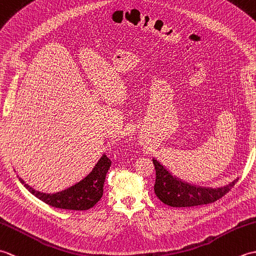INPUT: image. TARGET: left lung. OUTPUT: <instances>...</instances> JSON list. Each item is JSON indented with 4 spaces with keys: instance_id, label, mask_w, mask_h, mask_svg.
<instances>
[{
    "instance_id": "obj_1",
    "label": "left lung",
    "mask_w": 256,
    "mask_h": 256,
    "mask_svg": "<svg viewBox=\"0 0 256 256\" xmlns=\"http://www.w3.org/2000/svg\"><path fill=\"white\" fill-rule=\"evenodd\" d=\"M156 170V180L154 184L155 194L158 199L167 206L176 208H187L212 204L219 200L230 192L236 182L221 188H206L197 187L188 182H182L168 172L158 160L153 158Z\"/></svg>"
}]
</instances>
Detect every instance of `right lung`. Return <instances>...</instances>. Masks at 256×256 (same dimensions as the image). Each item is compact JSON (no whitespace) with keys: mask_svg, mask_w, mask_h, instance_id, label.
<instances>
[{"mask_svg":"<svg viewBox=\"0 0 256 256\" xmlns=\"http://www.w3.org/2000/svg\"><path fill=\"white\" fill-rule=\"evenodd\" d=\"M110 166V158L106 157V155H103L88 176L70 188L56 194L37 192L25 184L23 179L20 177L18 179L30 194L47 204L59 209L88 210L101 199L103 194V184H104L106 172Z\"/></svg>","mask_w":256,"mask_h":256,"instance_id":"add662e5","label":"right lung"}]
</instances>
